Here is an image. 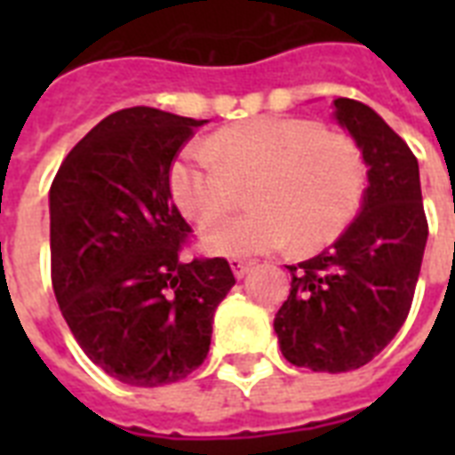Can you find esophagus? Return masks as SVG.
Masks as SVG:
<instances>
[{"mask_svg": "<svg viewBox=\"0 0 455 455\" xmlns=\"http://www.w3.org/2000/svg\"><path fill=\"white\" fill-rule=\"evenodd\" d=\"M250 267H252V262H248V259H241V257H234V259H231V269H234L235 278L245 276L250 271Z\"/></svg>", "mask_w": 455, "mask_h": 455, "instance_id": "esophagus-1", "label": "esophagus"}]
</instances>
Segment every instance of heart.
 <instances>
[{
	"mask_svg": "<svg viewBox=\"0 0 455 455\" xmlns=\"http://www.w3.org/2000/svg\"><path fill=\"white\" fill-rule=\"evenodd\" d=\"M366 164L359 146L304 117H255L214 132L172 163L170 188L181 212L210 224L250 188L255 210L205 228L212 255L316 250L335 241L359 210Z\"/></svg>",
	"mask_w": 455,
	"mask_h": 455,
	"instance_id": "1",
	"label": "heart"
}]
</instances>
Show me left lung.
<instances>
[{"mask_svg": "<svg viewBox=\"0 0 455 455\" xmlns=\"http://www.w3.org/2000/svg\"><path fill=\"white\" fill-rule=\"evenodd\" d=\"M332 106L368 164L363 205L331 248L288 267L291 295L274 318L285 359L318 373L356 371L392 342L409 316L427 243L413 151L366 103Z\"/></svg>", "mask_w": 455, "mask_h": 455, "instance_id": "1", "label": "left lung"}]
</instances>
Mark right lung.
I'll return each mask as SVG.
<instances>
[{
  "instance_id": "1",
  "label": "right lung",
  "mask_w": 455,
  "mask_h": 455,
  "mask_svg": "<svg viewBox=\"0 0 455 455\" xmlns=\"http://www.w3.org/2000/svg\"><path fill=\"white\" fill-rule=\"evenodd\" d=\"M200 124L117 110L75 144L49 191L60 314L82 352L134 387L184 380L205 361L214 309L235 283L224 257L179 259L191 227L170 170Z\"/></svg>"
}]
</instances>
